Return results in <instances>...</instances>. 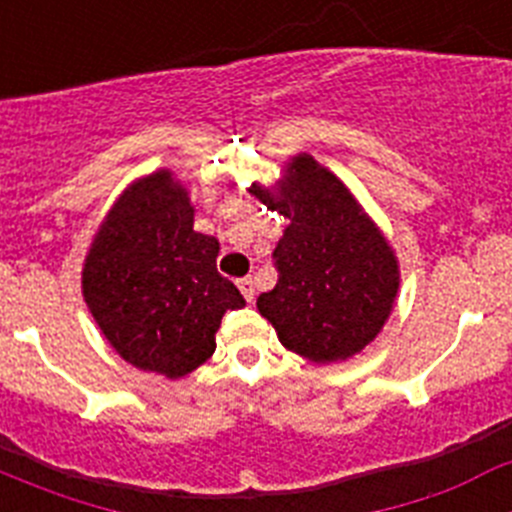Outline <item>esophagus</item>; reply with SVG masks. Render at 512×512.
Returning a JSON list of instances; mask_svg holds the SVG:
<instances>
[{
    "label": "esophagus",
    "instance_id": "esophagus-1",
    "mask_svg": "<svg viewBox=\"0 0 512 512\" xmlns=\"http://www.w3.org/2000/svg\"><path fill=\"white\" fill-rule=\"evenodd\" d=\"M238 289H241L243 297H246L248 302H253V297H256V287H253V279L251 277L238 279Z\"/></svg>",
    "mask_w": 512,
    "mask_h": 512
}]
</instances>
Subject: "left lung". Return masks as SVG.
I'll return each mask as SVG.
<instances>
[{"instance_id": "1", "label": "left lung", "mask_w": 512, "mask_h": 512, "mask_svg": "<svg viewBox=\"0 0 512 512\" xmlns=\"http://www.w3.org/2000/svg\"><path fill=\"white\" fill-rule=\"evenodd\" d=\"M248 192L289 220L274 248L279 282L256 300L284 348L315 364L356 356L382 333L400 289L395 248L351 189L310 153L274 187Z\"/></svg>"}]
</instances>
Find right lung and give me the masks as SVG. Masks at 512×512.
I'll return each instance as SVG.
<instances>
[{"mask_svg": "<svg viewBox=\"0 0 512 512\" xmlns=\"http://www.w3.org/2000/svg\"><path fill=\"white\" fill-rule=\"evenodd\" d=\"M217 253V238L194 230V205L174 171L122 189L81 269L84 302L122 359L179 379L215 354L223 315L246 305L217 274Z\"/></svg>", "mask_w": 512, "mask_h": 512, "instance_id": "obj_1", "label": "right lung"}]
</instances>
